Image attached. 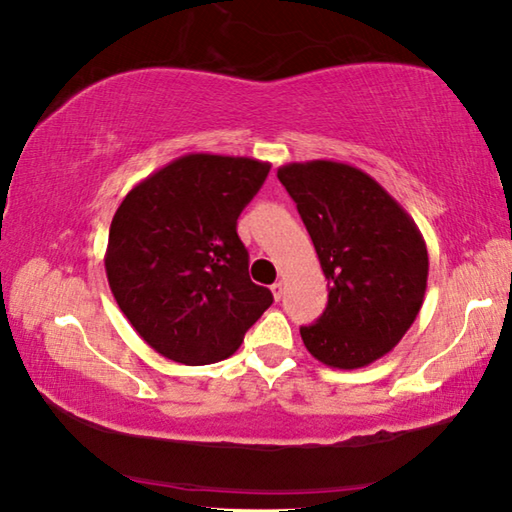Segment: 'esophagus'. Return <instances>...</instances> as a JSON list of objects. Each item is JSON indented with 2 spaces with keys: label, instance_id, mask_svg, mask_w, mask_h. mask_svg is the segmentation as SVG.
<instances>
[{
  "label": "esophagus",
  "instance_id": "esophagus-1",
  "mask_svg": "<svg viewBox=\"0 0 512 512\" xmlns=\"http://www.w3.org/2000/svg\"><path fill=\"white\" fill-rule=\"evenodd\" d=\"M271 293H273V298H275V300H280V298H282V282H280V280L271 284Z\"/></svg>",
  "mask_w": 512,
  "mask_h": 512
}]
</instances>
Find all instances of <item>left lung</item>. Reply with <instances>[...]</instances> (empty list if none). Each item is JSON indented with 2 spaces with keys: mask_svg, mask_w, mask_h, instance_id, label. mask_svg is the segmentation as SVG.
Returning a JSON list of instances; mask_svg holds the SVG:
<instances>
[{
  "mask_svg": "<svg viewBox=\"0 0 512 512\" xmlns=\"http://www.w3.org/2000/svg\"><path fill=\"white\" fill-rule=\"evenodd\" d=\"M277 178L296 201L327 277V307L300 327L329 368L357 370L409 332L427 291L429 255L409 212L375 178L334 160L291 162Z\"/></svg>",
  "mask_w": 512,
  "mask_h": 512,
  "instance_id": "1",
  "label": "left lung"
}]
</instances>
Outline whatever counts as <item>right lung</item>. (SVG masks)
Instances as JSON below:
<instances>
[{"label": "right lung", "mask_w": 512, "mask_h": 512, "mask_svg": "<svg viewBox=\"0 0 512 512\" xmlns=\"http://www.w3.org/2000/svg\"><path fill=\"white\" fill-rule=\"evenodd\" d=\"M271 164L187 153L137 183L110 223L112 296L155 352L185 366L235 354L273 296L248 275L237 219Z\"/></svg>", "instance_id": "obj_1"}]
</instances>
